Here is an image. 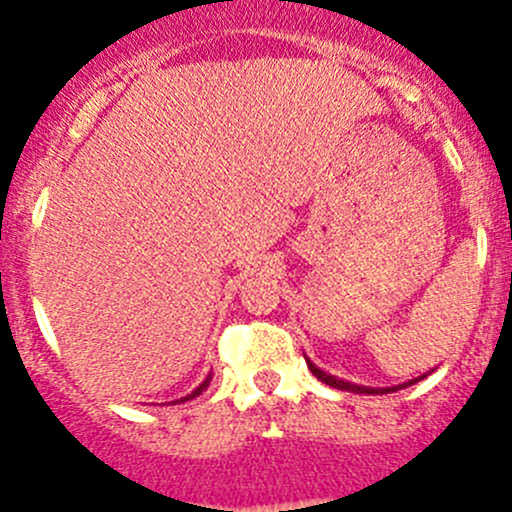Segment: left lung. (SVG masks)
Instances as JSON below:
<instances>
[{"mask_svg":"<svg viewBox=\"0 0 512 512\" xmlns=\"http://www.w3.org/2000/svg\"><path fill=\"white\" fill-rule=\"evenodd\" d=\"M309 371H312L314 376H317L319 381H324V384L334 386V389H342V391H354V394H386V391H394V389H369V386H356V384H349V381H342V379H334L332 374H324L322 369H317V366L312 364V361H307ZM409 384H414V381H409Z\"/></svg>","mask_w":512,"mask_h":512,"instance_id":"obj_1","label":"left lung"}]
</instances>
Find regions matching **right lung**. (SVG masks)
<instances>
[{"instance_id": "obj_1", "label": "right lung", "mask_w": 512, "mask_h": 512, "mask_svg": "<svg viewBox=\"0 0 512 512\" xmlns=\"http://www.w3.org/2000/svg\"><path fill=\"white\" fill-rule=\"evenodd\" d=\"M208 384H210V376H208V379H205V381H203V384H200V386H198V389H195V391H193V394H190V396H185V399H180V401H188V399H195V396H198V394H200V391H203V389H205V386H208Z\"/></svg>"}]
</instances>
